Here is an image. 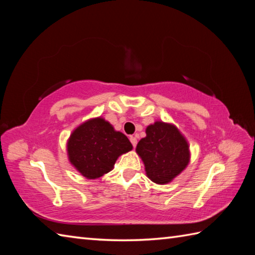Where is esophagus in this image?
<instances>
[{
	"label": "esophagus",
	"mask_w": 255,
	"mask_h": 255,
	"mask_svg": "<svg viewBox=\"0 0 255 255\" xmlns=\"http://www.w3.org/2000/svg\"><path fill=\"white\" fill-rule=\"evenodd\" d=\"M129 140H130V142H131V144L133 145V148H136V145H137V138H136V137H130V138H129Z\"/></svg>",
	"instance_id": "obj_1"
}]
</instances>
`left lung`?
I'll list each match as a JSON object with an SVG mask.
<instances>
[{
	"label": "left lung",
	"instance_id": "left-lung-1",
	"mask_svg": "<svg viewBox=\"0 0 255 255\" xmlns=\"http://www.w3.org/2000/svg\"><path fill=\"white\" fill-rule=\"evenodd\" d=\"M137 144L145 174L156 184H167L187 166L191 153L185 137L172 124L155 122Z\"/></svg>",
	"mask_w": 255,
	"mask_h": 255
}]
</instances>
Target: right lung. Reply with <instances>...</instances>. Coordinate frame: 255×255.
<instances>
[{"label":"right lung","mask_w":255,"mask_h":255,"mask_svg":"<svg viewBox=\"0 0 255 255\" xmlns=\"http://www.w3.org/2000/svg\"><path fill=\"white\" fill-rule=\"evenodd\" d=\"M131 149L129 139L102 117L81 124L72 131L67 143L70 163L89 180L112 171L118 156Z\"/></svg>","instance_id":"obj_1"}]
</instances>
